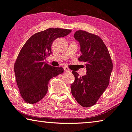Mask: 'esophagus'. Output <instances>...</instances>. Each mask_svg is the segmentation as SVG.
<instances>
[{
	"label": "esophagus",
	"instance_id": "obj_1",
	"mask_svg": "<svg viewBox=\"0 0 132 132\" xmlns=\"http://www.w3.org/2000/svg\"><path fill=\"white\" fill-rule=\"evenodd\" d=\"M63 68H64V70L65 72H70V70L69 69H68V68H67V67H64Z\"/></svg>",
	"mask_w": 132,
	"mask_h": 132
}]
</instances>
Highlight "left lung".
I'll return each mask as SVG.
<instances>
[{"mask_svg": "<svg viewBox=\"0 0 132 132\" xmlns=\"http://www.w3.org/2000/svg\"><path fill=\"white\" fill-rule=\"evenodd\" d=\"M74 37L79 41L82 55L79 61L85 62L86 75L79 77L73 71L75 81L72 84V94L84 107L95 105L109 84L113 62L107 47L99 36L79 30Z\"/></svg>", "mask_w": 132, "mask_h": 132, "instance_id": "obj_1", "label": "left lung"}]
</instances>
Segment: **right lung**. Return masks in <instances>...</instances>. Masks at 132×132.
Instances as JSON below:
<instances>
[{
    "label": "right lung",
    "instance_id": "1",
    "mask_svg": "<svg viewBox=\"0 0 132 132\" xmlns=\"http://www.w3.org/2000/svg\"><path fill=\"white\" fill-rule=\"evenodd\" d=\"M70 29L48 28L35 33L23 45L14 64L16 81L23 100L27 103L40 101L46 95L49 80L63 73L62 67H53L44 60L52 53L56 38L66 36Z\"/></svg>",
    "mask_w": 132,
    "mask_h": 132
}]
</instances>
